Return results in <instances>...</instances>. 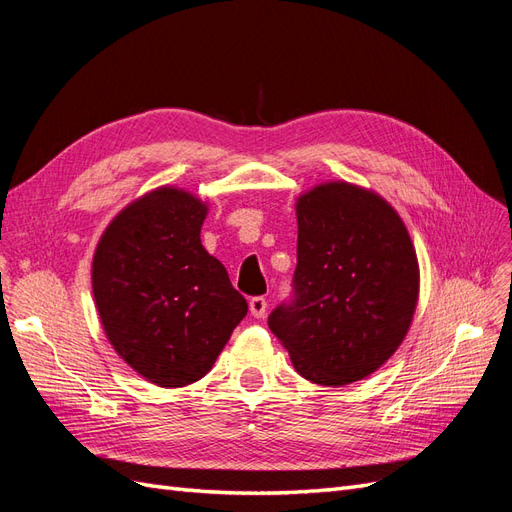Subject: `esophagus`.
<instances>
[{"label":"esophagus","instance_id":"esophagus-1","mask_svg":"<svg viewBox=\"0 0 512 512\" xmlns=\"http://www.w3.org/2000/svg\"><path fill=\"white\" fill-rule=\"evenodd\" d=\"M250 312H252L254 318H265V314H267V299L265 297L250 299Z\"/></svg>","mask_w":512,"mask_h":512}]
</instances>
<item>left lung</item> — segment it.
<instances>
[{"label": "left lung", "instance_id": "left-lung-1", "mask_svg": "<svg viewBox=\"0 0 512 512\" xmlns=\"http://www.w3.org/2000/svg\"><path fill=\"white\" fill-rule=\"evenodd\" d=\"M292 297L269 329L294 369L322 386L363 380L404 342L418 301V262L408 230L378 194L346 181L297 200Z\"/></svg>", "mask_w": 512, "mask_h": 512}]
</instances>
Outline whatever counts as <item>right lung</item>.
Returning a JSON list of instances; mask_svg holds the SVG:
<instances>
[{"instance_id": "1", "label": "right lung", "mask_w": 512, "mask_h": 512, "mask_svg": "<svg viewBox=\"0 0 512 512\" xmlns=\"http://www.w3.org/2000/svg\"><path fill=\"white\" fill-rule=\"evenodd\" d=\"M207 205L158 188L108 224L91 286L108 342L149 382L175 389L203 378L247 301L200 243Z\"/></svg>"}]
</instances>
